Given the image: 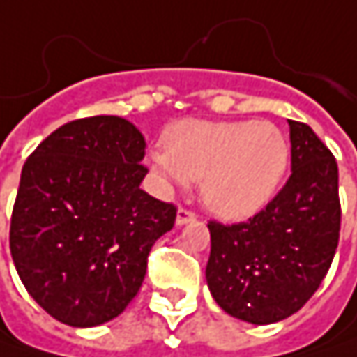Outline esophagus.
Wrapping results in <instances>:
<instances>
[{
  "mask_svg": "<svg viewBox=\"0 0 357 357\" xmlns=\"http://www.w3.org/2000/svg\"><path fill=\"white\" fill-rule=\"evenodd\" d=\"M192 221H196V213L194 211H190V208H179L178 211V217H176V223L178 225H185V223H192Z\"/></svg>",
  "mask_w": 357,
  "mask_h": 357,
  "instance_id": "esophagus-1",
  "label": "esophagus"
}]
</instances>
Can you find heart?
I'll list each match as a JSON object with an SVG mask.
<instances>
[{
    "instance_id": "obj_1",
    "label": "heart",
    "mask_w": 357,
    "mask_h": 357,
    "mask_svg": "<svg viewBox=\"0 0 357 357\" xmlns=\"http://www.w3.org/2000/svg\"><path fill=\"white\" fill-rule=\"evenodd\" d=\"M151 155L163 178L200 181L202 202L223 219H248L275 196L289 163L283 132L268 121L181 119Z\"/></svg>"
}]
</instances>
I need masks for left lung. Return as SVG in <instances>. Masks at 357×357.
<instances>
[{"instance_id": "left-lung-1", "label": "left lung", "mask_w": 357, "mask_h": 357, "mask_svg": "<svg viewBox=\"0 0 357 357\" xmlns=\"http://www.w3.org/2000/svg\"><path fill=\"white\" fill-rule=\"evenodd\" d=\"M289 140L291 176L277 196L248 221H208V289L227 314L252 324L298 312L339 244L337 161L308 123L289 119Z\"/></svg>"}]
</instances>
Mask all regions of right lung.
Listing matches in <instances>:
<instances>
[{
	"label": "right lung",
	"instance_id": "obj_1",
	"mask_svg": "<svg viewBox=\"0 0 357 357\" xmlns=\"http://www.w3.org/2000/svg\"><path fill=\"white\" fill-rule=\"evenodd\" d=\"M142 134L123 117L63 123L26 159L10 252L35 302L55 321L97 326L138 294L149 252L178 208L140 190Z\"/></svg>",
	"mask_w": 357,
	"mask_h": 357
}]
</instances>
